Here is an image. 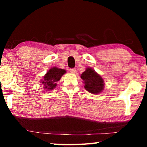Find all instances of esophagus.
Listing matches in <instances>:
<instances>
[{"instance_id": "1", "label": "esophagus", "mask_w": 147, "mask_h": 147, "mask_svg": "<svg viewBox=\"0 0 147 147\" xmlns=\"http://www.w3.org/2000/svg\"><path fill=\"white\" fill-rule=\"evenodd\" d=\"M70 72L71 73H76V69L75 68L70 69Z\"/></svg>"}]
</instances>
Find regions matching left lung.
Wrapping results in <instances>:
<instances>
[{
    "label": "left lung",
    "mask_w": 147,
    "mask_h": 147,
    "mask_svg": "<svg viewBox=\"0 0 147 147\" xmlns=\"http://www.w3.org/2000/svg\"><path fill=\"white\" fill-rule=\"evenodd\" d=\"M80 77L85 84L84 88L89 93L98 94L103 91L104 87V80L91 67L86 68Z\"/></svg>",
    "instance_id": "obj_1"
}]
</instances>
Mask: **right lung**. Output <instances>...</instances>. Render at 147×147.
Here are the masks:
<instances>
[{"label": "right lung", "mask_w": 147, "mask_h": 147, "mask_svg": "<svg viewBox=\"0 0 147 147\" xmlns=\"http://www.w3.org/2000/svg\"><path fill=\"white\" fill-rule=\"evenodd\" d=\"M65 73H66V71L63 69H59L55 67L51 68L45 74L43 80L41 81L44 89L49 91L53 90L57 86L56 82H58Z\"/></svg>", "instance_id": "right-lung-1"}]
</instances>
